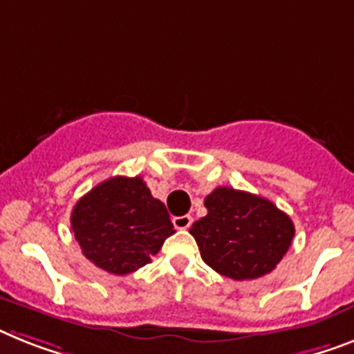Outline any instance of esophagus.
I'll return each mask as SVG.
<instances>
[{
    "label": "esophagus",
    "instance_id": "34e87169",
    "mask_svg": "<svg viewBox=\"0 0 354 354\" xmlns=\"http://www.w3.org/2000/svg\"><path fill=\"white\" fill-rule=\"evenodd\" d=\"M171 223L177 230H188L192 226V217L189 215H180V217H174L171 218Z\"/></svg>",
    "mask_w": 354,
    "mask_h": 354
}]
</instances>
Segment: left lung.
<instances>
[{
  "instance_id": "1",
  "label": "left lung",
  "mask_w": 354,
  "mask_h": 354,
  "mask_svg": "<svg viewBox=\"0 0 354 354\" xmlns=\"http://www.w3.org/2000/svg\"><path fill=\"white\" fill-rule=\"evenodd\" d=\"M208 215L189 233L203 261L221 275L251 280L268 275L288 253L293 221L259 195L221 186L204 198Z\"/></svg>"
}]
</instances>
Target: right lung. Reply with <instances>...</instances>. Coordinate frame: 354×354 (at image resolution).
<instances>
[{"mask_svg": "<svg viewBox=\"0 0 354 354\" xmlns=\"http://www.w3.org/2000/svg\"><path fill=\"white\" fill-rule=\"evenodd\" d=\"M70 224L90 262L112 275H128L151 262L174 235L166 206L141 177H110L79 198Z\"/></svg>", "mask_w": 354, "mask_h": 354, "instance_id": "right-lung-1", "label": "right lung"}]
</instances>
